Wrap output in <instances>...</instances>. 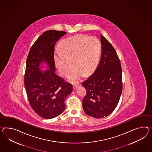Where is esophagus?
<instances>
[{
  "mask_svg": "<svg viewBox=\"0 0 152 152\" xmlns=\"http://www.w3.org/2000/svg\"><path fill=\"white\" fill-rule=\"evenodd\" d=\"M78 87H79L78 85H74V86H73V89H74V90H76L78 88Z\"/></svg>",
  "mask_w": 152,
  "mask_h": 152,
  "instance_id": "1",
  "label": "esophagus"
}]
</instances>
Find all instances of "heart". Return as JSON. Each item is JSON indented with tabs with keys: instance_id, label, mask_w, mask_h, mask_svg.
I'll list each match as a JSON object with an SVG mask.
<instances>
[{
	"instance_id": "b5f03b06",
	"label": "heart",
	"mask_w": 152,
	"mask_h": 152,
	"mask_svg": "<svg viewBox=\"0 0 152 152\" xmlns=\"http://www.w3.org/2000/svg\"><path fill=\"white\" fill-rule=\"evenodd\" d=\"M59 51L55 52L54 61L59 73L68 77L72 84L80 82L84 75L89 76L96 70L100 61L101 45L94 36L77 35L63 39L59 45Z\"/></svg>"
}]
</instances>
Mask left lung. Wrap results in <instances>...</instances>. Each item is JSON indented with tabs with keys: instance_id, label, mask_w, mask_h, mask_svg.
<instances>
[{
	"instance_id": "obj_1",
	"label": "left lung",
	"mask_w": 152,
	"mask_h": 152,
	"mask_svg": "<svg viewBox=\"0 0 152 152\" xmlns=\"http://www.w3.org/2000/svg\"><path fill=\"white\" fill-rule=\"evenodd\" d=\"M101 59L93 74L82 86L87 93L82 101L84 111L91 117H106L116 107L122 94V70L117 53L101 35Z\"/></svg>"
}]
</instances>
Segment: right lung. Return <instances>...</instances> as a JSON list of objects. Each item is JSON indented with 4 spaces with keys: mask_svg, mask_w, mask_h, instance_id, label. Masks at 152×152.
<instances>
[{
    "mask_svg": "<svg viewBox=\"0 0 152 152\" xmlns=\"http://www.w3.org/2000/svg\"><path fill=\"white\" fill-rule=\"evenodd\" d=\"M64 31L43 32L32 46L26 63L24 84L32 108L46 119L57 117L64 111L66 97L72 85L56 74L55 46ZM46 68V70H43Z\"/></svg>",
    "mask_w": 152,
    "mask_h": 152,
    "instance_id": "add662e5",
    "label": "right lung"
}]
</instances>
